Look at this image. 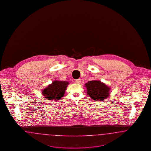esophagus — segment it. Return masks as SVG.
<instances>
[{"mask_svg": "<svg viewBox=\"0 0 151 151\" xmlns=\"http://www.w3.org/2000/svg\"><path fill=\"white\" fill-rule=\"evenodd\" d=\"M75 83H77V84H80L81 83V80L80 79H77L75 80Z\"/></svg>", "mask_w": 151, "mask_h": 151, "instance_id": "1", "label": "esophagus"}]
</instances>
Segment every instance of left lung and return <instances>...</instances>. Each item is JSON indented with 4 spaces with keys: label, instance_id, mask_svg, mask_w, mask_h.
<instances>
[{
    "label": "left lung",
    "instance_id": "obj_1",
    "mask_svg": "<svg viewBox=\"0 0 151 151\" xmlns=\"http://www.w3.org/2000/svg\"><path fill=\"white\" fill-rule=\"evenodd\" d=\"M86 92L89 97L97 101H102L107 99L110 94V87L100 80L88 81L85 84Z\"/></svg>",
    "mask_w": 151,
    "mask_h": 151
}]
</instances>
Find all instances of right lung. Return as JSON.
Wrapping results in <instances>:
<instances>
[{
    "label": "right lung",
    "instance_id": "right-lung-1",
    "mask_svg": "<svg viewBox=\"0 0 151 151\" xmlns=\"http://www.w3.org/2000/svg\"><path fill=\"white\" fill-rule=\"evenodd\" d=\"M69 83L67 81L55 80L42 90L44 99L50 101H57L64 96Z\"/></svg>",
    "mask_w": 151,
    "mask_h": 151
}]
</instances>
